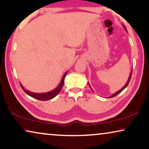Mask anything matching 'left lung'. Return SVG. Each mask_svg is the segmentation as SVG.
<instances>
[{"label":"left lung","instance_id":"8db88e82","mask_svg":"<svg viewBox=\"0 0 149 149\" xmlns=\"http://www.w3.org/2000/svg\"><path fill=\"white\" fill-rule=\"evenodd\" d=\"M123 27H124L125 30L127 31V29H126V28H125V27L124 26H123ZM132 71H131L130 75V76H129V78H128V79H127V82H126V84H125V85L124 86H123V88H121V89H120V90H119V91H117V92H116V93H114V94H113V95H112L111 96H109V98H112V97H114V96H116L117 95H118V94H119V93H121V92L123 91V90H124V89L125 88H126V87H127V85H128V84H129V82H130V79H131V76H132ZM88 84H89V83H88ZM89 86H90V88H91L92 89V88L91 87V86H90V84H89Z\"/></svg>","mask_w":149,"mask_h":149}]
</instances>
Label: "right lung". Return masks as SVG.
<instances>
[{"label": "right lung", "mask_w": 149, "mask_h": 149, "mask_svg": "<svg viewBox=\"0 0 149 149\" xmlns=\"http://www.w3.org/2000/svg\"><path fill=\"white\" fill-rule=\"evenodd\" d=\"M67 73L68 72L65 73V74L63 75V76L62 79H61V82L59 84H58V86L56 87L55 89L53 90V91L48 92V93H32V92H29L28 91H27V90L25 89L24 87L22 85V84L20 83L21 87H22V88L24 90V91L27 94V95H28L29 96H32V97L34 98H36V99H38V100H51V99H52V98H53L54 97H55V96L58 95V93L61 91V90L62 89V87H63V84H64L65 77Z\"/></svg>", "instance_id": "right-lung-1"}]
</instances>
